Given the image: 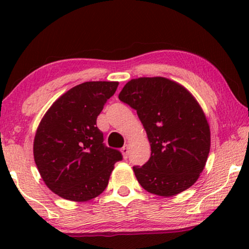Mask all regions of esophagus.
<instances>
[{"instance_id":"34e87169","label":"esophagus","mask_w":249,"mask_h":249,"mask_svg":"<svg viewBox=\"0 0 249 249\" xmlns=\"http://www.w3.org/2000/svg\"><path fill=\"white\" fill-rule=\"evenodd\" d=\"M121 152H122V155H124V159H128V155H129V147H128V145L124 146V147L121 148Z\"/></svg>"}]
</instances>
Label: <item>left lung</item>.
Returning <instances> with one entry per match:
<instances>
[{
    "instance_id": "left-lung-1",
    "label": "left lung",
    "mask_w": 249,
    "mask_h": 249,
    "mask_svg": "<svg viewBox=\"0 0 249 249\" xmlns=\"http://www.w3.org/2000/svg\"><path fill=\"white\" fill-rule=\"evenodd\" d=\"M119 100L137 111L151 144V158L134 166L148 193L170 197L197 181L211 147L210 125L196 98L181 85L163 77L131 79Z\"/></svg>"
}]
</instances>
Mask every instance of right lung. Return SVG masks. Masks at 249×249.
<instances>
[{"instance_id": "right-lung-1", "label": "right lung", "mask_w": 249, "mask_h": 249, "mask_svg": "<svg viewBox=\"0 0 249 249\" xmlns=\"http://www.w3.org/2000/svg\"><path fill=\"white\" fill-rule=\"evenodd\" d=\"M118 81H86L54 102L34 139V159L45 185L73 202H87L107 188L121 153L103 144L96 119Z\"/></svg>"}]
</instances>
